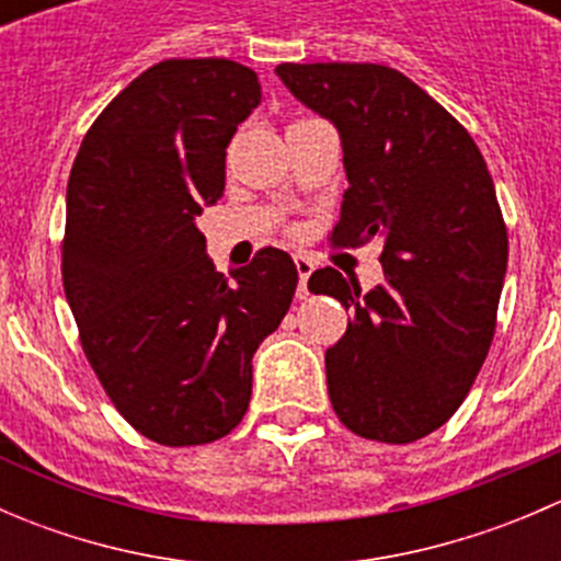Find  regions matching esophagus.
Returning a JSON list of instances; mask_svg holds the SVG:
<instances>
[{"mask_svg": "<svg viewBox=\"0 0 561 561\" xmlns=\"http://www.w3.org/2000/svg\"><path fill=\"white\" fill-rule=\"evenodd\" d=\"M296 268H298V298H307V282L314 271V260L307 257V254H296Z\"/></svg>", "mask_w": 561, "mask_h": 561, "instance_id": "34e87169", "label": "esophagus"}]
</instances>
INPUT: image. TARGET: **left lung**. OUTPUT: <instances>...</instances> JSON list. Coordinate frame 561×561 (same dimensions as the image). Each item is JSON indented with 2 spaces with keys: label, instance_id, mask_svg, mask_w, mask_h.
<instances>
[{
  "label": "left lung",
  "instance_id": "1",
  "mask_svg": "<svg viewBox=\"0 0 561 561\" xmlns=\"http://www.w3.org/2000/svg\"><path fill=\"white\" fill-rule=\"evenodd\" d=\"M276 76L342 138L331 244L382 241L375 290L336 268L309 279L353 312L325 353L333 412L358 437L415 443L461 407L494 339L507 268L494 181L467 129L393 67L287 61Z\"/></svg>",
  "mask_w": 561,
  "mask_h": 561
}]
</instances>
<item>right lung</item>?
Wrapping results in <instances>:
<instances>
[{
  "label": "right lung",
  "instance_id": "right-lung-1",
  "mask_svg": "<svg viewBox=\"0 0 561 561\" xmlns=\"http://www.w3.org/2000/svg\"><path fill=\"white\" fill-rule=\"evenodd\" d=\"M263 92L230 59H165L94 118L67 181L61 279L83 353L124 421L168 448L233 432L252 355L296 296L287 252L219 274L195 217Z\"/></svg>",
  "mask_w": 561,
  "mask_h": 561
}]
</instances>
